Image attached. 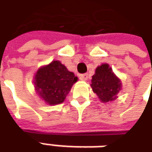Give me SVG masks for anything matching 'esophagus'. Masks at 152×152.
Returning a JSON list of instances; mask_svg holds the SVG:
<instances>
[{
	"mask_svg": "<svg viewBox=\"0 0 152 152\" xmlns=\"http://www.w3.org/2000/svg\"><path fill=\"white\" fill-rule=\"evenodd\" d=\"M80 78H81L82 80H83V81H86V80H88V74H81V75H80Z\"/></svg>",
	"mask_w": 152,
	"mask_h": 152,
	"instance_id": "esophagus-1",
	"label": "esophagus"
}]
</instances>
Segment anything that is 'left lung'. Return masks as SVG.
Instances as JSON below:
<instances>
[{"label": "left lung", "mask_w": 152, "mask_h": 152, "mask_svg": "<svg viewBox=\"0 0 152 152\" xmlns=\"http://www.w3.org/2000/svg\"><path fill=\"white\" fill-rule=\"evenodd\" d=\"M91 87L102 102H111L121 89V83L108 64H102L96 69Z\"/></svg>", "instance_id": "8db88e82"}]
</instances>
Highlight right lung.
Masks as SVG:
<instances>
[{
	"label": "right lung",
	"mask_w": 152,
	"mask_h": 152,
	"mask_svg": "<svg viewBox=\"0 0 152 152\" xmlns=\"http://www.w3.org/2000/svg\"><path fill=\"white\" fill-rule=\"evenodd\" d=\"M78 81L73 72L58 61H54L37 71L35 90L49 105H57L64 102L72 86Z\"/></svg>",
	"instance_id": "obj_1"
}]
</instances>
